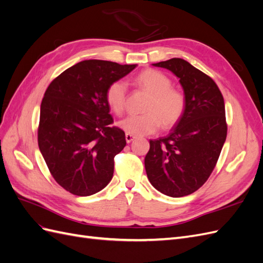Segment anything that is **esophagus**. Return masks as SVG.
Wrapping results in <instances>:
<instances>
[{
  "mask_svg": "<svg viewBox=\"0 0 263 263\" xmlns=\"http://www.w3.org/2000/svg\"><path fill=\"white\" fill-rule=\"evenodd\" d=\"M125 138H126L127 142H132L134 139H136L137 137L135 136V135H132V134H126L125 135Z\"/></svg>",
  "mask_w": 263,
  "mask_h": 263,
  "instance_id": "34e87169",
  "label": "esophagus"
}]
</instances>
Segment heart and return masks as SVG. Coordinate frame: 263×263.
<instances>
[{
  "label": "heart",
  "instance_id": "heart-1",
  "mask_svg": "<svg viewBox=\"0 0 263 263\" xmlns=\"http://www.w3.org/2000/svg\"><path fill=\"white\" fill-rule=\"evenodd\" d=\"M139 89L149 93L144 105V114L129 115L119 122L127 133L141 136L156 133L162 124L170 128L182 118L186 108V97L178 87L171 86V79L155 69H147L134 78ZM106 102L116 115H122L127 101V84L123 80L110 83L106 90Z\"/></svg>",
  "mask_w": 263,
  "mask_h": 263
}]
</instances>
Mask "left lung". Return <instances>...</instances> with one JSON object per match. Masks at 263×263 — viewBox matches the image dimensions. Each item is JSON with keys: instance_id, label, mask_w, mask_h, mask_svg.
Instances as JSON below:
<instances>
[{"instance_id": "obj_1", "label": "left lung", "mask_w": 263, "mask_h": 263, "mask_svg": "<svg viewBox=\"0 0 263 263\" xmlns=\"http://www.w3.org/2000/svg\"><path fill=\"white\" fill-rule=\"evenodd\" d=\"M154 66L180 79L186 108L168 136L150 140L147 177L161 193L185 196L208 181L217 163L227 136L224 98L211 77L185 60L172 58Z\"/></svg>"}]
</instances>
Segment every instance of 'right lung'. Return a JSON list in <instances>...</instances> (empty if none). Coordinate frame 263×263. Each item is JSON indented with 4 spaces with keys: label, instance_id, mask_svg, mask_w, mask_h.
I'll list each match as a JSON object with an SVG mask.
<instances>
[{
    "label": "right lung",
    "instance_id": "right-lung-1",
    "mask_svg": "<svg viewBox=\"0 0 263 263\" xmlns=\"http://www.w3.org/2000/svg\"><path fill=\"white\" fill-rule=\"evenodd\" d=\"M135 68L84 60L63 71L47 87L38 146L54 181L71 194H95L112 180L114 158L126 139L124 130L113 126L105 94L110 83Z\"/></svg>",
    "mask_w": 263,
    "mask_h": 263
}]
</instances>
